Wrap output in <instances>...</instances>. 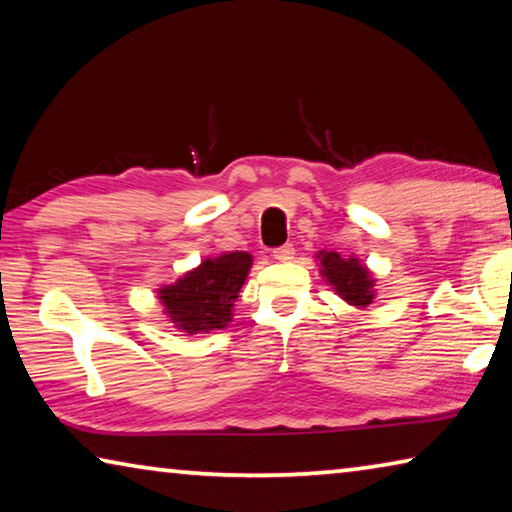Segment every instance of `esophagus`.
Returning <instances> with one entry per match:
<instances>
[{
	"instance_id": "34e87169",
	"label": "esophagus",
	"mask_w": 512,
	"mask_h": 512,
	"mask_svg": "<svg viewBox=\"0 0 512 512\" xmlns=\"http://www.w3.org/2000/svg\"><path fill=\"white\" fill-rule=\"evenodd\" d=\"M273 259H277V262H291L293 259V246H282V248H275L273 250Z\"/></svg>"
}]
</instances>
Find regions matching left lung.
I'll use <instances>...</instances> for the list:
<instances>
[{"instance_id":"obj_1","label":"left lung","mask_w":512,"mask_h":512,"mask_svg":"<svg viewBox=\"0 0 512 512\" xmlns=\"http://www.w3.org/2000/svg\"><path fill=\"white\" fill-rule=\"evenodd\" d=\"M318 271L336 296L357 309H366L375 300V275L359 257H343L336 250H318Z\"/></svg>"}]
</instances>
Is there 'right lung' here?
<instances>
[{
  "instance_id": "add662e5",
  "label": "right lung",
  "mask_w": 512,
  "mask_h": 512,
  "mask_svg": "<svg viewBox=\"0 0 512 512\" xmlns=\"http://www.w3.org/2000/svg\"><path fill=\"white\" fill-rule=\"evenodd\" d=\"M250 266H253V255L244 250L205 257L176 282L162 284L158 289L162 314L178 332L189 336L223 329L235 316L232 307L244 287Z\"/></svg>"
}]
</instances>
